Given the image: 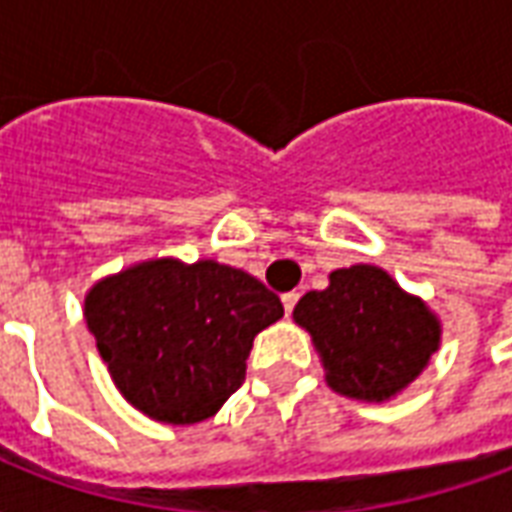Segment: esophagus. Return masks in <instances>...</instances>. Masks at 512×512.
<instances>
[{
    "instance_id": "obj_1",
    "label": "esophagus",
    "mask_w": 512,
    "mask_h": 512,
    "mask_svg": "<svg viewBox=\"0 0 512 512\" xmlns=\"http://www.w3.org/2000/svg\"><path fill=\"white\" fill-rule=\"evenodd\" d=\"M296 301H299V293H296V290H290V293H285V296H282V304H285V312H293V307H296Z\"/></svg>"
}]
</instances>
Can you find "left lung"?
<instances>
[{"mask_svg":"<svg viewBox=\"0 0 512 512\" xmlns=\"http://www.w3.org/2000/svg\"><path fill=\"white\" fill-rule=\"evenodd\" d=\"M293 321L312 334L326 384L337 395L381 403L428 367L439 318L378 266L337 268L329 288L304 293Z\"/></svg>","mask_w":512,"mask_h":512,"instance_id":"8db88e82","label":"left lung"}]
</instances>
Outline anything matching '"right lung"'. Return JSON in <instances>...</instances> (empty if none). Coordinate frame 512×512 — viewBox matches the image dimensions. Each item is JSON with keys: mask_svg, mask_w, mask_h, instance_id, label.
Returning a JSON list of instances; mask_svg holds the SVG:
<instances>
[{"mask_svg": "<svg viewBox=\"0 0 512 512\" xmlns=\"http://www.w3.org/2000/svg\"><path fill=\"white\" fill-rule=\"evenodd\" d=\"M285 315L277 293L216 260H147L95 282L84 321L128 403L169 425L213 417L246 378L257 332Z\"/></svg>", "mask_w": 512, "mask_h": 512, "instance_id": "1", "label": "right lung"}]
</instances>
